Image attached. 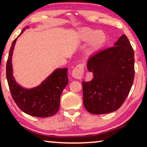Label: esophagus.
<instances>
[{"label": "esophagus", "instance_id": "obj_1", "mask_svg": "<svg viewBox=\"0 0 147 147\" xmlns=\"http://www.w3.org/2000/svg\"><path fill=\"white\" fill-rule=\"evenodd\" d=\"M84 71V65L79 64L73 70L72 76H73V77L74 78L80 80V79H82V77L83 76Z\"/></svg>", "mask_w": 147, "mask_h": 147}]
</instances>
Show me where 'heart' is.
I'll use <instances>...</instances> for the list:
<instances>
[{
	"mask_svg": "<svg viewBox=\"0 0 147 147\" xmlns=\"http://www.w3.org/2000/svg\"><path fill=\"white\" fill-rule=\"evenodd\" d=\"M79 38L84 42L91 40L90 49L92 51L97 50L102 47L107 40L106 35L103 32L97 31L90 28H86L80 31Z\"/></svg>",
	"mask_w": 147,
	"mask_h": 147,
	"instance_id": "heart-1",
	"label": "heart"
}]
</instances>
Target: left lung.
<instances>
[{"mask_svg": "<svg viewBox=\"0 0 147 147\" xmlns=\"http://www.w3.org/2000/svg\"><path fill=\"white\" fill-rule=\"evenodd\" d=\"M134 51L122 34L111 47L95 53L87 62L94 78L82 82L83 103L89 113L103 115L118 110L134 82Z\"/></svg>", "mask_w": 147, "mask_h": 147, "instance_id": "8db88e82", "label": "left lung"}]
</instances>
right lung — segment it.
<instances>
[{"mask_svg": "<svg viewBox=\"0 0 147 147\" xmlns=\"http://www.w3.org/2000/svg\"><path fill=\"white\" fill-rule=\"evenodd\" d=\"M26 29H29V26L23 28L18 37ZM17 39L11 44L6 63V78L13 101L21 110L29 115L41 118L54 115L59 109L63 90L68 84V69L58 68L36 87L23 88L13 76L11 58Z\"/></svg>", "mask_w": 147, "mask_h": 147, "instance_id": "obj_1", "label": "right lung"}]
</instances>
